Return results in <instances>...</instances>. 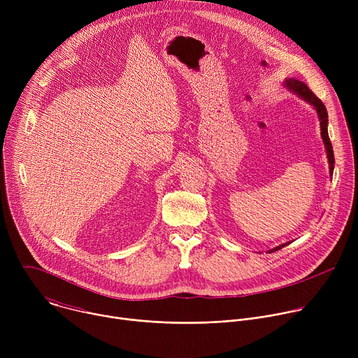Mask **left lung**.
<instances>
[{
  "mask_svg": "<svg viewBox=\"0 0 358 358\" xmlns=\"http://www.w3.org/2000/svg\"><path fill=\"white\" fill-rule=\"evenodd\" d=\"M283 86L292 92L293 94H296L297 97H300L301 100H304L306 103H309L317 113V117H319V122H320V134H322V138H323V143H324V150H326V155H327V160H329V171H330V176H333V170H334V155H333V147H331V141L329 138V131H327V126H329V116H327V109L326 106L323 105V101L316 97V94L308 87V85H306L304 82H300L294 78H287L285 79L283 82ZM290 242H286V243H282L271 250H268L269 253L271 252H275V250H279L282 248H285L286 245H289Z\"/></svg>",
  "mask_w": 358,
  "mask_h": 358,
  "instance_id": "left-lung-1",
  "label": "left lung"
}]
</instances>
